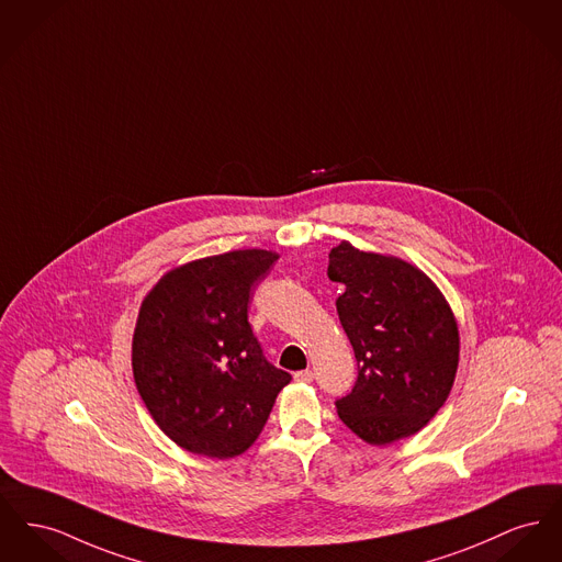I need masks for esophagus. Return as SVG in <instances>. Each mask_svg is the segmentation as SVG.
Returning <instances> with one entry per match:
<instances>
[{"instance_id":"esophagus-1","label":"esophagus","mask_w":562,"mask_h":562,"mask_svg":"<svg viewBox=\"0 0 562 562\" xmlns=\"http://www.w3.org/2000/svg\"><path fill=\"white\" fill-rule=\"evenodd\" d=\"M314 380V373L310 371V369H305V371H297L295 373V382H303V384H310Z\"/></svg>"}]
</instances>
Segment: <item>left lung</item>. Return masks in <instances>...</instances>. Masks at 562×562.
Listing matches in <instances>:
<instances>
[{
  "instance_id": "8db88e82",
  "label": "left lung",
  "mask_w": 562,
  "mask_h": 562,
  "mask_svg": "<svg viewBox=\"0 0 562 562\" xmlns=\"http://www.w3.org/2000/svg\"><path fill=\"white\" fill-rule=\"evenodd\" d=\"M329 278L344 286L335 305L359 364L337 416L371 446L416 435L457 378L461 337L450 303L416 265L350 241L330 250Z\"/></svg>"
}]
</instances>
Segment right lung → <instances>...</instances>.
<instances>
[{
    "label": "right lung",
    "instance_id": "add662e5",
    "mask_svg": "<svg viewBox=\"0 0 562 562\" xmlns=\"http://www.w3.org/2000/svg\"><path fill=\"white\" fill-rule=\"evenodd\" d=\"M278 252L248 248L169 269L139 305L132 367L153 420L180 448L233 459L261 435L291 373L267 363L248 323Z\"/></svg>",
    "mask_w": 562,
    "mask_h": 562
}]
</instances>
